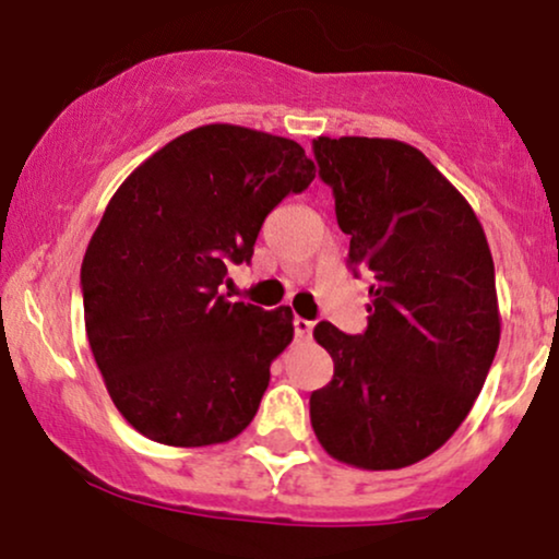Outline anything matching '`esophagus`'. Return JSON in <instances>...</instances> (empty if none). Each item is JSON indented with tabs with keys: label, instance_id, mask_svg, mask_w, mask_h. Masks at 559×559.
Returning <instances> with one entry per match:
<instances>
[{
	"label": "esophagus",
	"instance_id": "esophagus-1",
	"mask_svg": "<svg viewBox=\"0 0 559 559\" xmlns=\"http://www.w3.org/2000/svg\"><path fill=\"white\" fill-rule=\"evenodd\" d=\"M292 324H295V335L297 337H311L313 335V321L295 316V321H292Z\"/></svg>",
	"mask_w": 559,
	"mask_h": 559
}]
</instances>
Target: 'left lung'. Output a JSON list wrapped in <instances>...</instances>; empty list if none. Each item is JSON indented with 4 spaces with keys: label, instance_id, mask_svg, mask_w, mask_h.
<instances>
[{
    "label": "left lung",
    "instance_id": "1",
    "mask_svg": "<svg viewBox=\"0 0 559 559\" xmlns=\"http://www.w3.org/2000/svg\"><path fill=\"white\" fill-rule=\"evenodd\" d=\"M348 235V264L373 273L368 330L319 321L335 373L311 394L324 452L397 471L454 436L500 343L495 264L465 197L419 148L384 138L313 140Z\"/></svg>",
    "mask_w": 559,
    "mask_h": 559
}]
</instances>
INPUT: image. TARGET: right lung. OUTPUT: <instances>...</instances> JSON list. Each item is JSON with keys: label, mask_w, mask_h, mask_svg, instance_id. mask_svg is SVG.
Segmentation results:
<instances>
[{"label": "right lung", "mask_w": 559, "mask_h": 559, "mask_svg": "<svg viewBox=\"0 0 559 559\" xmlns=\"http://www.w3.org/2000/svg\"><path fill=\"white\" fill-rule=\"evenodd\" d=\"M316 165L300 143L205 123L143 162L107 202L81 267L86 335L123 419L165 447L227 443L251 425L292 308L218 292L251 262L267 213Z\"/></svg>", "instance_id": "obj_1"}]
</instances>
